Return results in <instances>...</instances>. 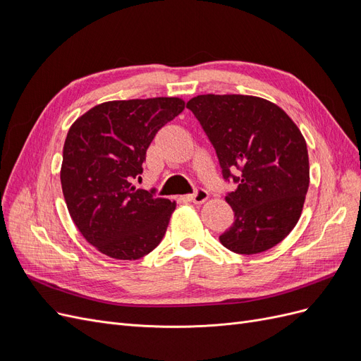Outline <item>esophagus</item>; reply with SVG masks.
Wrapping results in <instances>:
<instances>
[{
    "label": "esophagus",
    "instance_id": "1",
    "mask_svg": "<svg viewBox=\"0 0 361 361\" xmlns=\"http://www.w3.org/2000/svg\"><path fill=\"white\" fill-rule=\"evenodd\" d=\"M207 197H209V194H207V191H206V190H203V188H199V190H195V192L188 194V195H185V199H187L188 202L197 203V204H200V203L206 202V200H207Z\"/></svg>",
    "mask_w": 361,
    "mask_h": 361
}]
</instances>
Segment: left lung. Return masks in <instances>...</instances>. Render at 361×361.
<instances>
[{"label": "left lung", "instance_id": "left-lung-1", "mask_svg": "<svg viewBox=\"0 0 361 361\" xmlns=\"http://www.w3.org/2000/svg\"><path fill=\"white\" fill-rule=\"evenodd\" d=\"M212 143L235 221L220 243L238 255L277 245L298 223L309 190L307 145L280 106L245 94H200L187 102ZM236 172V175L233 173Z\"/></svg>", "mask_w": 361, "mask_h": 361}]
</instances>
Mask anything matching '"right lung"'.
I'll list each match as a JSON object with an SVG mask.
<instances>
[{"label": "right lung", "mask_w": 361, "mask_h": 361, "mask_svg": "<svg viewBox=\"0 0 361 361\" xmlns=\"http://www.w3.org/2000/svg\"><path fill=\"white\" fill-rule=\"evenodd\" d=\"M179 97L110 101L75 120L63 147L61 188L81 235L120 260L149 255L162 241L176 203L137 190L158 130L179 116Z\"/></svg>", "instance_id": "add662e5"}]
</instances>
